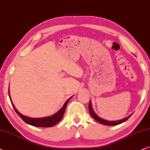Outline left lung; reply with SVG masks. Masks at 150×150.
I'll list each match as a JSON object with an SVG mask.
<instances>
[{
    "label": "left lung",
    "mask_w": 150,
    "mask_h": 150,
    "mask_svg": "<svg viewBox=\"0 0 150 150\" xmlns=\"http://www.w3.org/2000/svg\"><path fill=\"white\" fill-rule=\"evenodd\" d=\"M88 109H89V112H90V114H91V115L92 116V117L94 119H95L96 121H98L99 123H101V124L103 125H119V124H121V123H122L123 122H125V121H127V119H128L129 117H130V115H129L128 117H125V118L123 119H120V120H117V121H108V120H105V119H103L102 118H101V117H99L98 115L96 114L95 112L93 110V106H92V103H91V101H89V104H88Z\"/></svg>",
    "instance_id": "8db88e82"
}]
</instances>
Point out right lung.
I'll list each match as a JSON object with an SVG mask.
<instances>
[{
  "instance_id": "obj_1",
  "label": "right lung",
  "mask_w": 150,
  "mask_h": 150,
  "mask_svg": "<svg viewBox=\"0 0 150 150\" xmlns=\"http://www.w3.org/2000/svg\"><path fill=\"white\" fill-rule=\"evenodd\" d=\"M9 96L10 98V101H11V104H12L13 108H14L15 111L16 112V113L19 115V117L25 121V123H27V124L33 125V126H36V127H53V125H56L57 123H58L60 120L62 118L64 114L66 108L69 103L70 99L72 98L71 97L68 99V100L64 103V104L62 106V108L59 110V111H57L56 113H55L54 115L49 116V117H42V118H31V117H27L22 115L21 113H20L17 110V109L16 108L14 105L13 104L12 101H11V97H10V94H9Z\"/></svg>"
}]
</instances>
